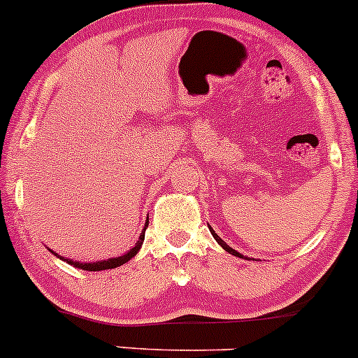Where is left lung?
<instances>
[{
  "instance_id": "8db88e82",
  "label": "left lung",
  "mask_w": 358,
  "mask_h": 358,
  "mask_svg": "<svg viewBox=\"0 0 358 358\" xmlns=\"http://www.w3.org/2000/svg\"><path fill=\"white\" fill-rule=\"evenodd\" d=\"M210 233H212V236H213V239H215V241H217V243H219V245H220V246H222V248H224V250H226V252H227V253H231V255H234V257H239V259H245V257H243V255H241V253H239V252H236V250H233V248H231V246H229V245H227V243H226V241H224V239H220V238H219V234H217V233H215V231H213V229H212V227H210Z\"/></svg>"
}]
</instances>
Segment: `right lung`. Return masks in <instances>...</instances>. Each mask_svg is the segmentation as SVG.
<instances>
[{"label":"right lung","instance_id":"add662e5","mask_svg":"<svg viewBox=\"0 0 358 358\" xmlns=\"http://www.w3.org/2000/svg\"><path fill=\"white\" fill-rule=\"evenodd\" d=\"M148 222L150 220L146 219L145 222V229H143L141 236H139V239L136 241V245L132 246L131 250H129L127 253H124V255L120 257H113V259H106V260H96V262H79V260H73V259H67V257H62L58 255V253H55L53 250H50L51 253H53L55 257H58L60 260L67 262L69 265H73V267L77 268H83V271H91V272H96V271H106V268H115V267H120V265H124L125 262H129L132 259V257L138 255V252L141 250V245L143 241H145V231L146 227H148Z\"/></svg>","mask_w":358,"mask_h":358}]
</instances>
